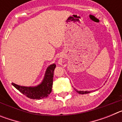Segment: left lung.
<instances>
[{"label": "left lung", "mask_w": 122, "mask_h": 122, "mask_svg": "<svg viewBox=\"0 0 122 122\" xmlns=\"http://www.w3.org/2000/svg\"><path fill=\"white\" fill-rule=\"evenodd\" d=\"M75 90L77 92V93H79V94H86V93H90V91H81V90H76V89H75Z\"/></svg>", "instance_id": "8db88e82"}]
</instances>
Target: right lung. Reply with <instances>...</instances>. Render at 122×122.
I'll return each instance as SVG.
<instances>
[{
  "label": "right lung",
  "instance_id": "obj_1",
  "mask_svg": "<svg viewBox=\"0 0 122 122\" xmlns=\"http://www.w3.org/2000/svg\"><path fill=\"white\" fill-rule=\"evenodd\" d=\"M56 64L50 65L45 71V76L40 84L36 86H22L13 83L11 84L27 97L33 100H40L48 97L52 91L53 84L54 71L56 68Z\"/></svg>",
  "mask_w": 122,
  "mask_h": 122
}]
</instances>
